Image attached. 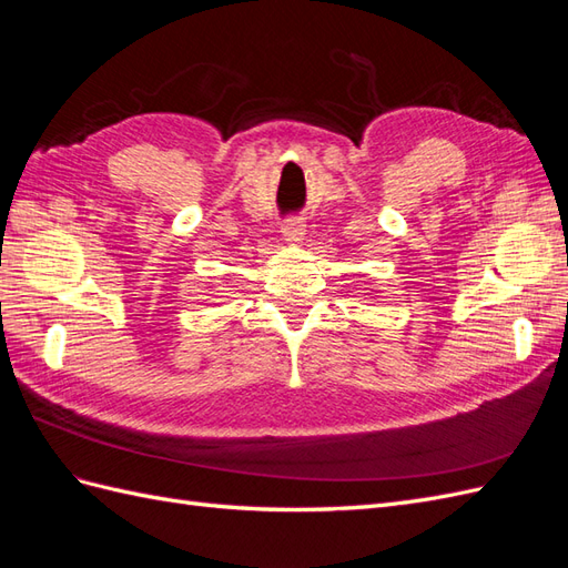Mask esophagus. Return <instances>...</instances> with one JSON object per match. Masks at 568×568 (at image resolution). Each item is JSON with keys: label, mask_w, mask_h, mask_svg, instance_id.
<instances>
[{"label": "esophagus", "mask_w": 568, "mask_h": 568, "mask_svg": "<svg viewBox=\"0 0 568 568\" xmlns=\"http://www.w3.org/2000/svg\"><path fill=\"white\" fill-rule=\"evenodd\" d=\"M282 234H284L286 242H291V244H298L301 239L305 236V225H303V220H298V217H291V220H286V222H284V227H282Z\"/></svg>", "instance_id": "1"}]
</instances>
